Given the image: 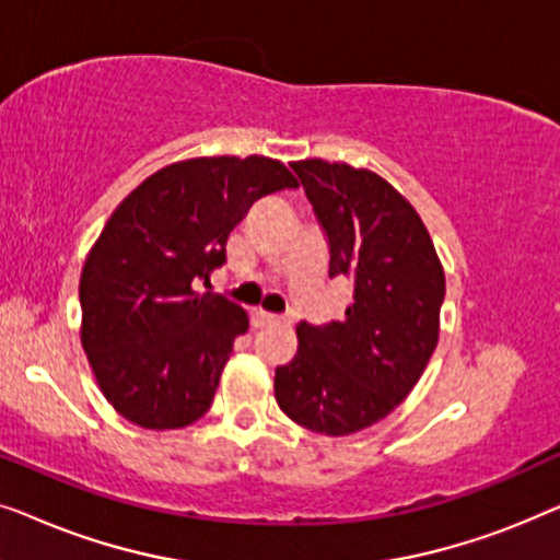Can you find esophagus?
<instances>
[{"label": "esophagus", "instance_id": "obj_1", "mask_svg": "<svg viewBox=\"0 0 560 560\" xmlns=\"http://www.w3.org/2000/svg\"><path fill=\"white\" fill-rule=\"evenodd\" d=\"M255 326L257 328H262V326H290V318L272 316V313H265V311H255Z\"/></svg>", "mask_w": 560, "mask_h": 560}]
</instances>
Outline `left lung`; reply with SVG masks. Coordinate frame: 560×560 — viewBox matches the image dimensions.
I'll list each match as a JSON object with an SVG mask.
<instances>
[{
	"instance_id": "8db88e82",
	"label": "left lung",
	"mask_w": 560,
	"mask_h": 560,
	"mask_svg": "<svg viewBox=\"0 0 560 560\" xmlns=\"http://www.w3.org/2000/svg\"><path fill=\"white\" fill-rule=\"evenodd\" d=\"M293 171L324 226L328 275L354 285L343 320L298 324V351L275 370V400L298 425L324 435L364 431L389 416L423 374L446 295L423 219L377 173L298 160Z\"/></svg>"
}]
</instances>
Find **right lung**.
<instances>
[{"label": "right lung", "instance_id": "add662e5", "mask_svg": "<svg viewBox=\"0 0 560 560\" xmlns=\"http://www.w3.org/2000/svg\"><path fill=\"white\" fill-rule=\"evenodd\" d=\"M288 188L298 180L280 160L190 158L152 173L114 209L81 270V343L129 423L175 431L211 408L249 318L196 288L226 262L229 232L249 206Z\"/></svg>", "mask_w": 560, "mask_h": 560}]
</instances>
